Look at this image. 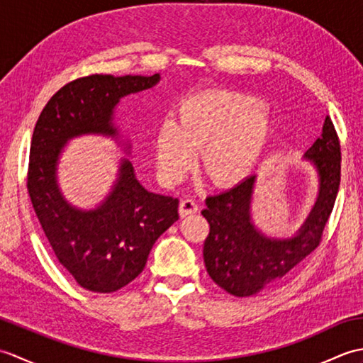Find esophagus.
Wrapping results in <instances>:
<instances>
[{
    "mask_svg": "<svg viewBox=\"0 0 363 363\" xmlns=\"http://www.w3.org/2000/svg\"><path fill=\"white\" fill-rule=\"evenodd\" d=\"M196 212H198V204L194 201V199H182L179 204L181 217H187V215L196 213Z\"/></svg>",
    "mask_w": 363,
    "mask_h": 363,
    "instance_id": "esophagus-1",
    "label": "esophagus"
}]
</instances>
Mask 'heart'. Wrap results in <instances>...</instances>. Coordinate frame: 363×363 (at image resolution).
<instances>
[{"label":"heart","mask_w":363,"mask_h":363,"mask_svg":"<svg viewBox=\"0 0 363 363\" xmlns=\"http://www.w3.org/2000/svg\"><path fill=\"white\" fill-rule=\"evenodd\" d=\"M273 123L259 98L235 91H201L177 106L176 123L157 128L154 156L159 177L179 182L201 150V167L215 186L235 187L254 173L272 140Z\"/></svg>","instance_id":"heart-1"}]
</instances>
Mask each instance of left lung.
<instances>
[{"instance_id": "1", "label": "left lung", "mask_w": 363, "mask_h": 363, "mask_svg": "<svg viewBox=\"0 0 363 363\" xmlns=\"http://www.w3.org/2000/svg\"><path fill=\"white\" fill-rule=\"evenodd\" d=\"M303 159L317 174V196L303 225L290 235L268 234L254 220L259 174L206 199L201 213L211 233L204 242V264L230 295L248 298L276 289L318 246L340 186V143L329 117Z\"/></svg>"}]
</instances>
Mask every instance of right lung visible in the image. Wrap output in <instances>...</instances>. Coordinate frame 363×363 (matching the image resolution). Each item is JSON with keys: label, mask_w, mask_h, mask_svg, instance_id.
I'll return each instance as SVG.
<instances>
[{"label": "right lung", "mask_w": 363, "mask_h": 363, "mask_svg": "<svg viewBox=\"0 0 363 363\" xmlns=\"http://www.w3.org/2000/svg\"><path fill=\"white\" fill-rule=\"evenodd\" d=\"M160 74H91L67 84L45 106L30 143L28 191L51 248L82 289L111 293L143 272L157 238L179 218L177 198L137 179L133 145L115 120L123 98L152 89ZM84 135L111 138L127 154L111 190L91 208L65 198L58 165L66 145Z\"/></svg>", "instance_id": "add662e5"}]
</instances>
